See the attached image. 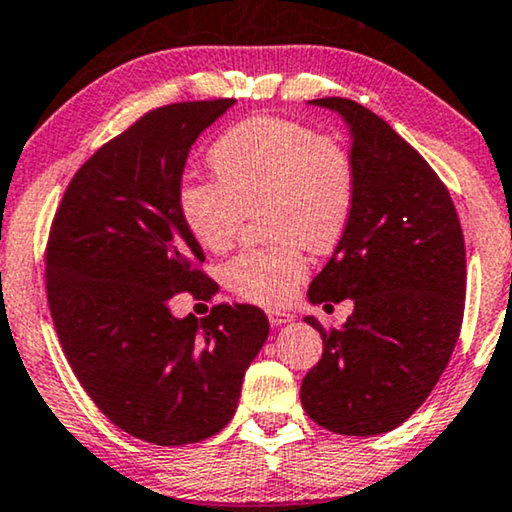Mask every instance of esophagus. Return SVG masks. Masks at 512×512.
<instances>
[{"label":"esophagus","instance_id":"esophagus-1","mask_svg":"<svg viewBox=\"0 0 512 512\" xmlns=\"http://www.w3.org/2000/svg\"><path fill=\"white\" fill-rule=\"evenodd\" d=\"M267 316H269V323L274 327H281V325L290 323V320H292V313L285 311V309H269Z\"/></svg>","mask_w":512,"mask_h":512}]
</instances>
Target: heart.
I'll use <instances>...</instances> for the list:
<instances>
[{
  "mask_svg": "<svg viewBox=\"0 0 512 512\" xmlns=\"http://www.w3.org/2000/svg\"><path fill=\"white\" fill-rule=\"evenodd\" d=\"M217 180L187 177L180 213L208 252L234 245L248 213L264 208L269 248H252L224 267V281L257 304H283L309 274L306 248H337L356 208V166L337 138L302 121L252 117L210 149Z\"/></svg>",
  "mask_w": 512,
  "mask_h": 512,
  "instance_id": "1",
  "label": "heart"
}]
</instances>
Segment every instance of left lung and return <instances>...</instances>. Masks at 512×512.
Segmentation results:
<instances>
[{
  "label": "left lung",
  "instance_id": "obj_1",
  "mask_svg": "<svg viewBox=\"0 0 512 512\" xmlns=\"http://www.w3.org/2000/svg\"><path fill=\"white\" fill-rule=\"evenodd\" d=\"M311 105L337 112L351 131L356 208L309 302L353 299L323 337V358L302 381V407L342 435H379L410 419L452 358L466 299L459 215L435 170L384 119L346 98Z\"/></svg>",
  "mask_w": 512,
  "mask_h": 512
}]
</instances>
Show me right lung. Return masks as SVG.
Instances as JSON below:
<instances>
[{"label": "right lung", "mask_w": 512, "mask_h": 512, "mask_svg": "<svg viewBox=\"0 0 512 512\" xmlns=\"http://www.w3.org/2000/svg\"><path fill=\"white\" fill-rule=\"evenodd\" d=\"M234 102L147 112L77 170L51 224L46 295L67 363L114 426L152 445L220 433L269 337L250 304L170 311L177 292H217L177 196L189 149Z\"/></svg>", "instance_id": "right-lung-1"}]
</instances>
